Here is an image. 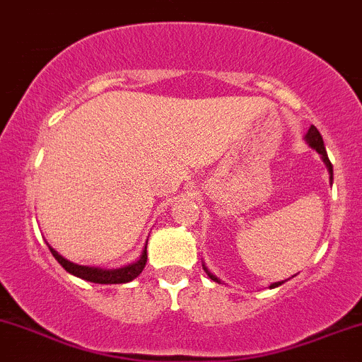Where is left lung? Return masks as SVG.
Masks as SVG:
<instances>
[{
  "label": "left lung",
  "instance_id": "left-lung-1",
  "mask_svg": "<svg viewBox=\"0 0 362 362\" xmlns=\"http://www.w3.org/2000/svg\"><path fill=\"white\" fill-rule=\"evenodd\" d=\"M305 139H308L309 146H311V148H315L317 153H320L321 156H323V161L327 163L329 173H332V178H333V166H332V163H329V160H328L327 149H325V144H323V137H321V134L317 132V129H316L315 125H311V129H309V132H308V136H305ZM209 276H211L214 281H218L216 276H213V275H209ZM281 284H284V281H276V284H272V288H275V287H278V285H281Z\"/></svg>",
  "mask_w": 362,
  "mask_h": 362
}]
</instances>
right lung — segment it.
Instances as JSON below:
<instances>
[{
  "mask_svg": "<svg viewBox=\"0 0 362 362\" xmlns=\"http://www.w3.org/2000/svg\"><path fill=\"white\" fill-rule=\"evenodd\" d=\"M148 244H146L144 251H142V256L139 257V261L136 263L129 264V266H123V268L118 269H99V268H89V266H78L75 263H70L66 261L65 257H62L59 254L54 251V249L49 247L51 254L54 256V259L58 261L66 272L71 273V275L82 278V280L87 281H93V284H127V281H132L134 278H137L144 269L146 261H148Z\"/></svg>",
  "mask_w": 362,
  "mask_h": 362,
  "instance_id": "add662e5",
  "label": "right lung"
}]
</instances>
